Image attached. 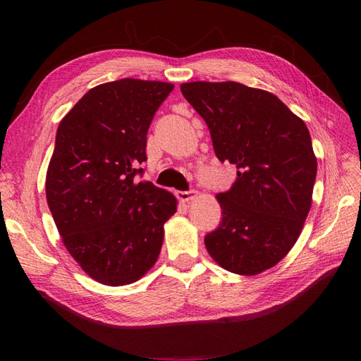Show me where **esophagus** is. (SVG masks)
I'll list each match as a JSON object with an SVG mask.
<instances>
[{
	"instance_id": "1",
	"label": "esophagus",
	"mask_w": 361,
	"mask_h": 361,
	"mask_svg": "<svg viewBox=\"0 0 361 361\" xmlns=\"http://www.w3.org/2000/svg\"><path fill=\"white\" fill-rule=\"evenodd\" d=\"M176 197L180 200V202H190V200H194L195 197H197V191H178L176 192Z\"/></svg>"
}]
</instances>
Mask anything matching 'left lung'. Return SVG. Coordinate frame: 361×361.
I'll use <instances>...</instances> for the list:
<instances>
[{
  "mask_svg": "<svg viewBox=\"0 0 361 361\" xmlns=\"http://www.w3.org/2000/svg\"><path fill=\"white\" fill-rule=\"evenodd\" d=\"M180 92L209 128L216 158L238 169L216 194L223 220L204 236L224 269L256 276L285 257L312 206L316 157L309 129L276 94L235 81H194Z\"/></svg>",
  "mask_w": 361,
  "mask_h": 361,
  "instance_id": "obj_1",
  "label": "left lung"
}]
</instances>
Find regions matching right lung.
<instances>
[{"label": "right lung", "mask_w": 361, "mask_h": 361, "mask_svg": "<svg viewBox=\"0 0 361 361\" xmlns=\"http://www.w3.org/2000/svg\"><path fill=\"white\" fill-rule=\"evenodd\" d=\"M170 82L123 78L93 87L63 117L47 200L63 244L96 281L125 286L155 265L176 199L143 174L146 137Z\"/></svg>", "instance_id": "add662e5"}]
</instances>
